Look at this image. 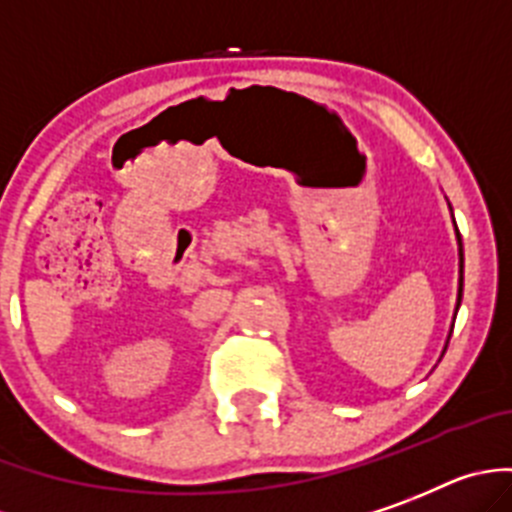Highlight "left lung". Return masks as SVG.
<instances>
[{
	"instance_id": "8db88e82",
	"label": "left lung",
	"mask_w": 512,
	"mask_h": 512,
	"mask_svg": "<svg viewBox=\"0 0 512 512\" xmlns=\"http://www.w3.org/2000/svg\"><path fill=\"white\" fill-rule=\"evenodd\" d=\"M454 216V214H451ZM457 227V224H454ZM457 245H459V290H457V308H454V319H457V311H459V303H462V290H464V250H462V234H459L457 229ZM451 329H454V324H451ZM449 344V342H446ZM446 352V349H444Z\"/></svg>"
}]
</instances>
